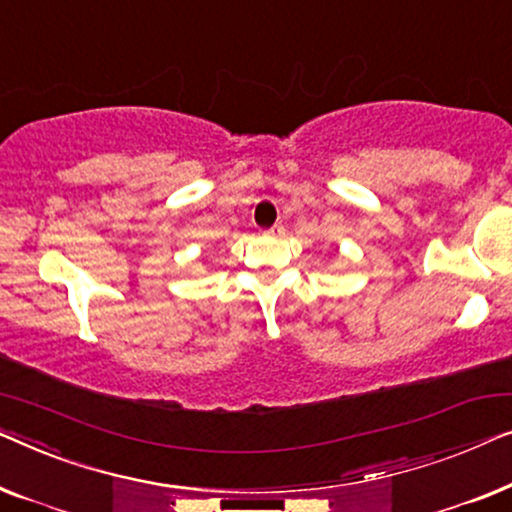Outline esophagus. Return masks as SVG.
Wrapping results in <instances>:
<instances>
[{"mask_svg":"<svg viewBox=\"0 0 512 512\" xmlns=\"http://www.w3.org/2000/svg\"><path fill=\"white\" fill-rule=\"evenodd\" d=\"M266 234H269V236H280V234H283V227H280V225H276V227L266 229Z\"/></svg>","mask_w":512,"mask_h":512,"instance_id":"obj_1","label":"esophagus"}]
</instances>
